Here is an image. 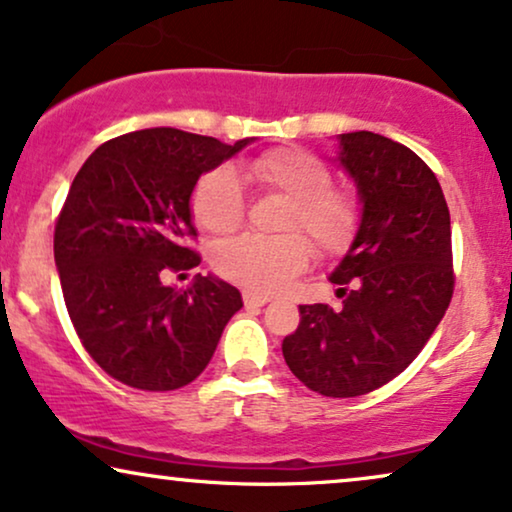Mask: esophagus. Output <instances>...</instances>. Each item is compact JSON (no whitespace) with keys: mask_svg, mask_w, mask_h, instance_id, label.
<instances>
[{"mask_svg":"<svg viewBox=\"0 0 512 512\" xmlns=\"http://www.w3.org/2000/svg\"><path fill=\"white\" fill-rule=\"evenodd\" d=\"M243 302L245 307H264V304L269 302L267 295H260V293H250V290H245L243 293Z\"/></svg>","mask_w":512,"mask_h":512,"instance_id":"1","label":"esophagus"}]
</instances>
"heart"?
Masks as SVG:
<instances>
[{"label":"heart","instance_id":"obj_1","mask_svg":"<svg viewBox=\"0 0 512 512\" xmlns=\"http://www.w3.org/2000/svg\"><path fill=\"white\" fill-rule=\"evenodd\" d=\"M243 177L264 191L290 198L281 219L283 231L302 229L316 250L338 252L352 241L359 205L347 191L333 189L331 170L319 155L304 148H276L243 167ZM193 217L210 234H231L245 215L241 179L231 167L203 174L193 191ZM312 248L300 234H243L219 243L212 255L215 269L238 286L274 293L309 264Z\"/></svg>","mask_w":512,"mask_h":512}]
</instances>
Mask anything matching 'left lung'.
I'll list each match as a JSON object with an SVG mask.
<instances>
[{
	"instance_id": "8db88e82",
	"label": "left lung",
	"mask_w": 512,
	"mask_h": 512,
	"mask_svg": "<svg viewBox=\"0 0 512 512\" xmlns=\"http://www.w3.org/2000/svg\"><path fill=\"white\" fill-rule=\"evenodd\" d=\"M338 163L357 186V234L328 281L338 309L300 304L283 359L323 397H359L404 371L454 293L451 219L442 186L411 148L373 132L338 134Z\"/></svg>"
}]
</instances>
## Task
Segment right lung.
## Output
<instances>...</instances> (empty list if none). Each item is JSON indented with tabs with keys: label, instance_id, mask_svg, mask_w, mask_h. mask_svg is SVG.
Listing matches in <instances>:
<instances>
[{
	"label": "right lung",
	"instance_id": "obj_1",
	"mask_svg": "<svg viewBox=\"0 0 512 512\" xmlns=\"http://www.w3.org/2000/svg\"><path fill=\"white\" fill-rule=\"evenodd\" d=\"M252 141L139 129L101 144L73 179L54 231L63 300L89 357L120 383L148 392L189 385L243 307L222 278L198 274L174 288L165 274L200 264L186 248L200 174Z\"/></svg>",
	"mask_w": 512,
	"mask_h": 512
}]
</instances>
